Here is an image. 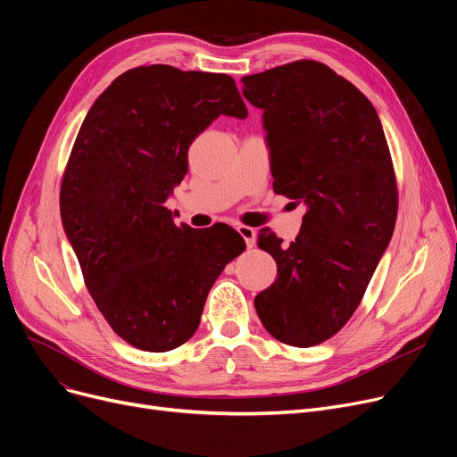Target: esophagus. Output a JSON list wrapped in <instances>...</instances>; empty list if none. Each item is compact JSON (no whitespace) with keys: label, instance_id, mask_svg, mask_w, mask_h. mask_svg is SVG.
Wrapping results in <instances>:
<instances>
[{"label":"esophagus","instance_id":"34e87169","mask_svg":"<svg viewBox=\"0 0 457 457\" xmlns=\"http://www.w3.org/2000/svg\"><path fill=\"white\" fill-rule=\"evenodd\" d=\"M237 231L241 233V237L245 239L246 246H248V248H253V245H255V231H253V228L241 224V226H237Z\"/></svg>","mask_w":457,"mask_h":457}]
</instances>
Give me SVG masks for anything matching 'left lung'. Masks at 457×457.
Segmentation results:
<instances>
[{"instance_id":"1","label":"left lung","mask_w":457,"mask_h":457,"mask_svg":"<svg viewBox=\"0 0 457 457\" xmlns=\"http://www.w3.org/2000/svg\"><path fill=\"white\" fill-rule=\"evenodd\" d=\"M241 82L263 110L274 192L308 207L291 245L257 235L278 278L253 306L278 342L312 347L351 320L392 239V156L373 104L325 63L301 59Z\"/></svg>"}]
</instances>
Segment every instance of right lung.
<instances>
[{
  "mask_svg": "<svg viewBox=\"0 0 457 457\" xmlns=\"http://www.w3.org/2000/svg\"><path fill=\"white\" fill-rule=\"evenodd\" d=\"M218 115H248L231 76L136 67L96 98L69 156L65 233L96 308L142 351L188 342L214 280L246 248L228 224L175 226L164 205L188 171L190 144Z\"/></svg>",
  "mask_w": 457,
  "mask_h": 457,
  "instance_id": "obj_1",
  "label": "right lung"
}]
</instances>
